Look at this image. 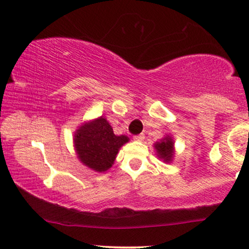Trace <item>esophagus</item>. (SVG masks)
<instances>
[{
	"instance_id": "obj_1",
	"label": "esophagus",
	"mask_w": 249,
	"mask_h": 249,
	"mask_svg": "<svg viewBox=\"0 0 249 249\" xmlns=\"http://www.w3.org/2000/svg\"><path fill=\"white\" fill-rule=\"evenodd\" d=\"M144 139H145V137H144V135H143V134L135 135V136H134V140H136V141H143Z\"/></svg>"
}]
</instances>
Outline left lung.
<instances>
[{
	"label": "left lung",
	"instance_id": "8db88e82",
	"mask_svg": "<svg viewBox=\"0 0 249 249\" xmlns=\"http://www.w3.org/2000/svg\"><path fill=\"white\" fill-rule=\"evenodd\" d=\"M174 142L171 136H166L160 140V142L155 143V149L157 151V156L165 162H171L174 156Z\"/></svg>",
	"mask_w": 249,
	"mask_h": 249
}]
</instances>
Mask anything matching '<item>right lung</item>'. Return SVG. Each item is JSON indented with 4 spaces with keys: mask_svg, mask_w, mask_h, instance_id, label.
I'll return each mask as SVG.
<instances>
[{
    "mask_svg": "<svg viewBox=\"0 0 249 249\" xmlns=\"http://www.w3.org/2000/svg\"><path fill=\"white\" fill-rule=\"evenodd\" d=\"M129 139L113 133L108 121L103 116L83 124L73 135L77 157L83 165L96 172L112 167L120 148Z\"/></svg>",
    "mask_w": 249,
    "mask_h": 249,
    "instance_id": "right-lung-1",
    "label": "right lung"
}]
</instances>
